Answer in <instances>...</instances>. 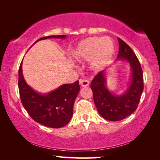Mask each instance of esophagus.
<instances>
[{
  "label": "esophagus",
  "mask_w": 160,
  "mask_h": 160,
  "mask_svg": "<svg viewBox=\"0 0 160 160\" xmlns=\"http://www.w3.org/2000/svg\"><path fill=\"white\" fill-rule=\"evenodd\" d=\"M79 82H80V85L82 87H87L89 85V84H90L89 80H88L87 79H80Z\"/></svg>",
  "instance_id": "1"
}]
</instances>
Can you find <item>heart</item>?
<instances>
[{"instance_id": "1", "label": "heart", "mask_w": 160, "mask_h": 160, "mask_svg": "<svg viewBox=\"0 0 160 160\" xmlns=\"http://www.w3.org/2000/svg\"><path fill=\"white\" fill-rule=\"evenodd\" d=\"M114 49V44L109 37H89L78 44L72 52V58L76 61L90 58V68L99 71L112 60Z\"/></svg>"}]
</instances>
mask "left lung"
I'll use <instances>...</instances> for the list:
<instances>
[{
	"mask_svg": "<svg viewBox=\"0 0 160 160\" xmlns=\"http://www.w3.org/2000/svg\"><path fill=\"white\" fill-rule=\"evenodd\" d=\"M119 51L117 60L128 61L131 68V83L121 95L109 91L106 85L104 70L94 78L90 88L93 92L94 104L100 115L106 120L118 121L128 117L136 110L143 91L142 70L139 60L131 48L118 38Z\"/></svg>",
	"mask_w": 160,
	"mask_h": 160,
	"instance_id": "8db88e82",
	"label": "left lung"
}]
</instances>
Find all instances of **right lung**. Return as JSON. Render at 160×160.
Instances as JSON below:
<instances>
[{"instance_id": "1", "label": "right lung", "mask_w": 160, "mask_h": 160, "mask_svg": "<svg viewBox=\"0 0 160 160\" xmlns=\"http://www.w3.org/2000/svg\"><path fill=\"white\" fill-rule=\"evenodd\" d=\"M66 37V35H52L41 38L35 43L48 38ZM22 66V61L19 68L18 88L22 104L29 115L36 122L50 128H59L66 126L72 118L75 100L80 91L79 81L64 84L54 91L42 94L26 83Z\"/></svg>"}]
</instances>
